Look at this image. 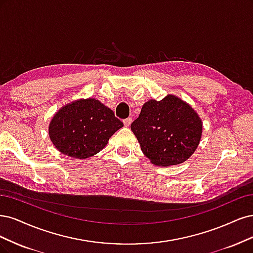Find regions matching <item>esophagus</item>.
Wrapping results in <instances>:
<instances>
[{
	"instance_id": "obj_1",
	"label": "esophagus",
	"mask_w": 253,
	"mask_h": 253,
	"mask_svg": "<svg viewBox=\"0 0 253 253\" xmlns=\"http://www.w3.org/2000/svg\"><path fill=\"white\" fill-rule=\"evenodd\" d=\"M123 123H124V125H125L126 127H129L130 124L132 123V119H131V118H127V119H125V120L123 121Z\"/></svg>"
}]
</instances>
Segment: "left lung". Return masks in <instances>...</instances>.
<instances>
[{
  "label": "left lung",
  "mask_w": 253,
  "mask_h": 253,
  "mask_svg": "<svg viewBox=\"0 0 253 253\" xmlns=\"http://www.w3.org/2000/svg\"><path fill=\"white\" fill-rule=\"evenodd\" d=\"M130 128L152 164L167 167L192 156L201 140L203 124L190 105L168 94L161 101L146 102Z\"/></svg>",
  "instance_id": "obj_1"
}]
</instances>
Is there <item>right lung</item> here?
<instances>
[{
	"label": "right lung",
	"instance_id": "1",
	"mask_svg": "<svg viewBox=\"0 0 253 253\" xmlns=\"http://www.w3.org/2000/svg\"><path fill=\"white\" fill-rule=\"evenodd\" d=\"M123 123L99 100H77L65 105L49 124V136L55 148L76 159L100 152Z\"/></svg>",
	"mask_w": 253,
	"mask_h": 253
}]
</instances>
